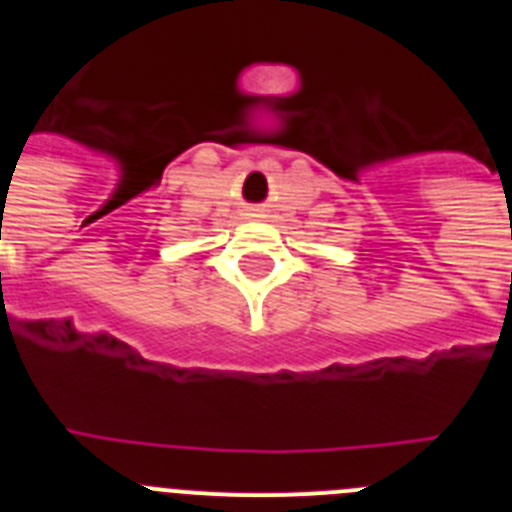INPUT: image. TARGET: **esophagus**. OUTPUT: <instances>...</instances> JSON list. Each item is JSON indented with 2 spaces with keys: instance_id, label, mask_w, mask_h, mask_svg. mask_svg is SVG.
Segmentation results:
<instances>
[{
  "instance_id": "esophagus-1",
  "label": "esophagus",
  "mask_w": 512,
  "mask_h": 512,
  "mask_svg": "<svg viewBox=\"0 0 512 512\" xmlns=\"http://www.w3.org/2000/svg\"><path fill=\"white\" fill-rule=\"evenodd\" d=\"M246 215H248V217H261V210H256V207H251V210H248Z\"/></svg>"
}]
</instances>
